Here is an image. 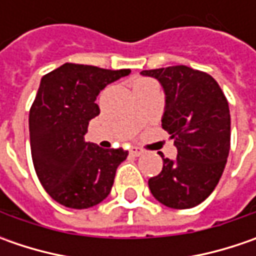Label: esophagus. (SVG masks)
Wrapping results in <instances>:
<instances>
[{
  "label": "esophagus",
  "mask_w": 256,
  "mask_h": 256,
  "mask_svg": "<svg viewBox=\"0 0 256 256\" xmlns=\"http://www.w3.org/2000/svg\"><path fill=\"white\" fill-rule=\"evenodd\" d=\"M130 154L134 155V156H141V155L144 154V151L141 150V148H138V146H132V148L130 150Z\"/></svg>",
  "instance_id": "obj_1"
}]
</instances>
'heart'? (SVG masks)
<instances>
[{"instance_id": "heart-1", "label": "heart", "mask_w": 256, "mask_h": 256, "mask_svg": "<svg viewBox=\"0 0 256 256\" xmlns=\"http://www.w3.org/2000/svg\"><path fill=\"white\" fill-rule=\"evenodd\" d=\"M142 81H145V80H142Z\"/></svg>"}]
</instances>
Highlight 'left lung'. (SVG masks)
<instances>
[{"label": "left lung", "mask_w": 256, "mask_h": 256, "mask_svg": "<svg viewBox=\"0 0 256 256\" xmlns=\"http://www.w3.org/2000/svg\"><path fill=\"white\" fill-rule=\"evenodd\" d=\"M165 92L162 128L178 150L164 158L162 171L150 178L154 198L174 210L205 201L218 182L231 148V115L221 86L206 72L186 65L146 70Z\"/></svg>", "instance_id": "obj_1"}]
</instances>
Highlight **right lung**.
<instances>
[{
	"label": "right lung",
	"mask_w": 256,
	"mask_h": 256,
	"mask_svg": "<svg viewBox=\"0 0 256 256\" xmlns=\"http://www.w3.org/2000/svg\"><path fill=\"white\" fill-rule=\"evenodd\" d=\"M130 70L66 64L42 76L30 110V142L36 176L58 204L85 210L104 201L128 151L85 142L90 121L100 114L98 94Z\"/></svg>",
	"instance_id": "add662e5"
}]
</instances>
